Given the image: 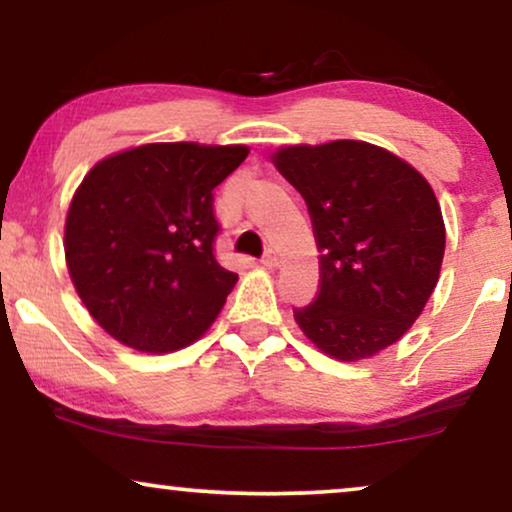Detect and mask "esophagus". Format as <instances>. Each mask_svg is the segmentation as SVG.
<instances>
[{
  "instance_id": "1",
  "label": "esophagus",
  "mask_w": 512,
  "mask_h": 512,
  "mask_svg": "<svg viewBox=\"0 0 512 512\" xmlns=\"http://www.w3.org/2000/svg\"><path fill=\"white\" fill-rule=\"evenodd\" d=\"M261 263L265 265V268H277V265H279L277 249H268V251H265L263 258H261Z\"/></svg>"
}]
</instances>
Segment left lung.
<instances>
[{
    "instance_id": "1",
    "label": "left lung",
    "mask_w": 512,
    "mask_h": 512,
    "mask_svg": "<svg viewBox=\"0 0 512 512\" xmlns=\"http://www.w3.org/2000/svg\"><path fill=\"white\" fill-rule=\"evenodd\" d=\"M277 170L303 195L321 251V286L298 326L321 352L366 359L422 314L445 254V223L415 167L366 142L286 146Z\"/></svg>"
}]
</instances>
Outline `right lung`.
Segmentation results:
<instances>
[{
	"label": "right lung",
	"instance_id": "obj_1",
	"mask_svg": "<svg viewBox=\"0 0 512 512\" xmlns=\"http://www.w3.org/2000/svg\"><path fill=\"white\" fill-rule=\"evenodd\" d=\"M247 146L146 144L81 181L65 226L72 282L93 319L139 352H174L207 331L237 282L214 256V188Z\"/></svg>",
	"mask_w": 512,
	"mask_h": 512
}]
</instances>
